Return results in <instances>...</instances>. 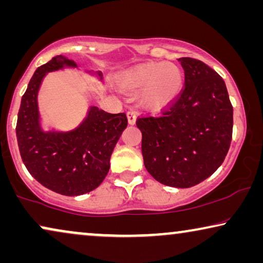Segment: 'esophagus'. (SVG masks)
I'll use <instances>...</instances> for the list:
<instances>
[{"mask_svg":"<svg viewBox=\"0 0 263 263\" xmlns=\"http://www.w3.org/2000/svg\"><path fill=\"white\" fill-rule=\"evenodd\" d=\"M127 116H128L129 124H135L136 116H138V112H136L135 110H129L128 112H127Z\"/></svg>","mask_w":263,"mask_h":263,"instance_id":"obj_1","label":"esophagus"}]
</instances>
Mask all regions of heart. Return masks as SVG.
Wrapping results in <instances>:
<instances>
[{
    "label": "heart",
    "instance_id": "1",
    "mask_svg": "<svg viewBox=\"0 0 263 263\" xmlns=\"http://www.w3.org/2000/svg\"><path fill=\"white\" fill-rule=\"evenodd\" d=\"M129 91L142 88V102L149 109H161L176 99L183 85L181 68L171 62H146L125 70L118 79Z\"/></svg>",
    "mask_w": 263,
    "mask_h": 263
}]
</instances>
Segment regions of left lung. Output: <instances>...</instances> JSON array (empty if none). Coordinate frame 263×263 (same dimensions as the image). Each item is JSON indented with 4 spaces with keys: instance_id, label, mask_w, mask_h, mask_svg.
I'll use <instances>...</instances> for the list:
<instances>
[{
    "instance_id": "1",
    "label": "left lung",
    "mask_w": 263,
    "mask_h": 263,
    "mask_svg": "<svg viewBox=\"0 0 263 263\" xmlns=\"http://www.w3.org/2000/svg\"><path fill=\"white\" fill-rule=\"evenodd\" d=\"M184 87L159 116L136 120L143 164L154 179L190 188L213 175L232 140L233 109L222 78L202 61L178 59Z\"/></svg>"
}]
</instances>
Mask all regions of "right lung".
<instances>
[{"mask_svg": "<svg viewBox=\"0 0 263 263\" xmlns=\"http://www.w3.org/2000/svg\"><path fill=\"white\" fill-rule=\"evenodd\" d=\"M63 67L77 64L60 55L37 68L21 98L15 130L21 159L32 177L61 195L77 196L92 192L104 181L128 118L124 112L109 114L91 106L87 117L74 130L43 132L37 103L39 86L46 73Z\"/></svg>", "mask_w": 263, "mask_h": 263, "instance_id": "add662e5", "label": "right lung"}]
</instances>
